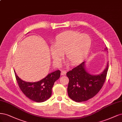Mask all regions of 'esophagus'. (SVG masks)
Segmentation results:
<instances>
[{
    "label": "esophagus",
    "mask_w": 122,
    "mask_h": 122,
    "mask_svg": "<svg viewBox=\"0 0 122 122\" xmlns=\"http://www.w3.org/2000/svg\"><path fill=\"white\" fill-rule=\"evenodd\" d=\"M66 73V71H65V70H62L61 72V75L64 76V75H65Z\"/></svg>",
    "instance_id": "1"
}]
</instances>
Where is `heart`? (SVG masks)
<instances>
[{
    "label": "heart",
    "mask_w": 122,
    "mask_h": 122,
    "mask_svg": "<svg viewBox=\"0 0 122 122\" xmlns=\"http://www.w3.org/2000/svg\"><path fill=\"white\" fill-rule=\"evenodd\" d=\"M91 45L88 35L74 31H67L59 34L51 47L52 58L56 65L65 53V59L70 65L79 62L87 56Z\"/></svg>",
    "instance_id": "heart-1"
}]
</instances>
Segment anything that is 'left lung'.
I'll return each mask as SVG.
<instances>
[{"instance_id": "8db88e82", "label": "left lung", "mask_w": 122, "mask_h": 122, "mask_svg": "<svg viewBox=\"0 0 122 122\" xmlns=\"http://www.w3.org/2000/svg\"><path fill=\"white\" fill-rule=\"evenodd\" d=\"M104 51H108L107 46ZM86 62H83L67 72L69 78L67 92L69 97L77 102L87 101L99 92L104 83L108 68V62L105 69L97 75H92L86 70Z\"/></svg>"}]
</instances>
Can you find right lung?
<instances>
[{
  "label": "right lung",
  "mask_w": 122,
  "mask_h": 122,
  "mask_svg": "<svg viewBox=\"0 0 122 122\" xmlns=\"http://www.w3.org/2000/svg\"><path fill=\"white\" fill-rule=\"evenodd\" d=\"M60 73L59 70H56L48 74L41 80L32 82L22 80L15 71L18 86L22 92L29 99L37 102H42L51 97L54 82L59 78Z\"/></svg>",
  "instance_id": "1"
}]
</instances>
